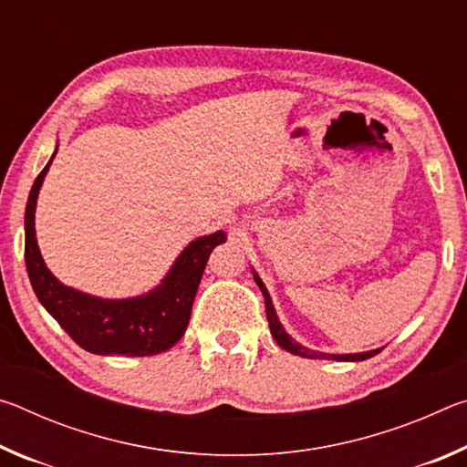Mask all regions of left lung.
<instances>
[{
	"label": "left lung",
	"mask_w": 467,
	"mask_h": 467,
	"mask_svg": "<svg viewBox=\"0 0 467 467\" xmlns=\"http://www.w3.org/2000/svg\"><path fill=\"white\" fill-rule=\"evenodd\" d=\"M253 278H255L259 290H262L264 295V300H265V315H267V323H270V331L275 342H278L280 348H284V350H288L290 354H296V357H303V358H331V360H342V362H358V360H367L370 357H375V354L381 352V348H377V350H370V352H360V354H323V352H315V350H309V348L300 346L298 342H295L286 331H284V327L280 326L278 321V315H275L274 311V305H272V298H270V292H267V288L264 286V282L259 275L253 272Z\"/></svg>",
	"instance_id": "1"
}]
</instances>
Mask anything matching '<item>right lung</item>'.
I'll return each instance as SVG.
<instances>
[{"mask_svg":"<svg viewBox=\"0 0 467 467\" xmlns=\"http://www.w3.org/2000/svg\"><path fill=\"white\" fill-rule=\"evenodd\" d=\"M55 154L35 179L25 214V262L36 298L67 336L92 354L152 357L169 350L185 334L205 264L214 247L226 241V234L218 231L189 243L161 286L144 296L109 300L63 286L47 270L35 236L38 189Z\"/></svg>","mask_w":467,"mask_h":467,"instance_id":"obj_1","label":"right lung"}]
</instances>
